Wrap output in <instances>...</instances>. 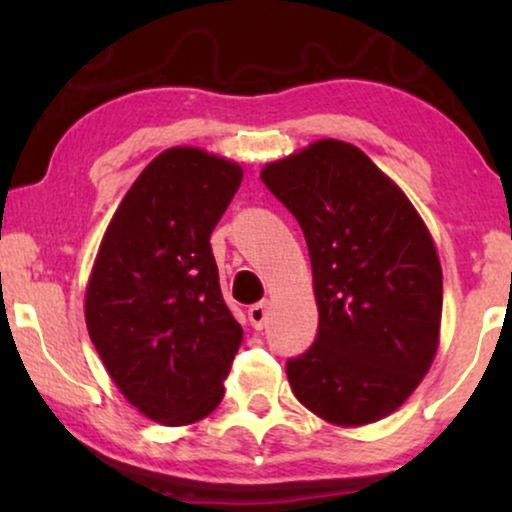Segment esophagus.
<instances>
[{
  "label": "esophagus",
  "instance_id": "34e87169",
  "mask_svg": "<svg viewBox=\"0 0 512 512\" xmlns=\"http://www.w3.org/2000/svg\"><path fill=\"white\" fill-rule=\"evenodd\" d=\"M249 321L251 326L256 328V331H261V328L265 326V321H268V303H256L249 307Z\"/></svg>",
  "mask_w": 512,
  "mask_h": 512
}]
</instances>
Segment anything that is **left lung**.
<instances>
[{"instance_id": "1", "label": "left lung", "mask_w": 512, "mask_h": 512, "mask_svg": "<svg viewBox=\"0 0 512 512\" xmlns=\"http://www.w3.org/2000/svg\"><path fill=\"white\" fill-rule=\"evenodd\" d=\"M261 179L303 228L319 310L314 345L286 363L293 396L342 429L380 422L436 359V242L403 188L354 144L317 139Z\"/></svg>"}]
</instances>
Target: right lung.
Returning a JSON list of instances; mask_svg holds the SVG:
<instances>
[{
	"label": "right lung",
	"mask_w": 512,
	"mask_h": 512,
	"mask_svg": "<svg viewBox=\"0 0 512 512\" xmlns=\"http://www.w3.org/2000/svg\"><path fill=\"white\" fill-rule=\"evenodd\" d=\"M242 165L198 146L158 153L123 195L90 270L86 326L125 401L163 426L221 403L242 326L223 303L209 235Z\"/></svg>",
	"instance_id": "1"
}]
</instances>
